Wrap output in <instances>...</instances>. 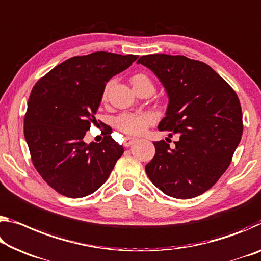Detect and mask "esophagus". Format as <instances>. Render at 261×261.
Instances as JSON below:
<instances>
[{"label":"esophagus","mask_w":261,"mask_h":261,"mask_svg":"<svg viewBox=\"0 0 261 261\" xmlns=\"http://www.w3.org/2000/svg\"><path fill=\"white\" fill-rule=\"evenodd\" d=\"M137 142V138H131V137H125L124 138V143H123V145L125 146V147H129V146H131L132 144L134 143H136Z\"/></svg>","instance_id":"34e87169"}]
</instances>
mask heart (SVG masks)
<instances>
[{
	"instance_id": "1",
	"label": "heart",
	"mask_w": 261,
	"mask_h": 261,
	"mask_svg": "<svg viewBox=\"0 0 261 261\" xmlns=\"http://www.w3.org/2000/svg\"><path fill=\"white\" fill-rule=\"evenodd\" d=\"M131 84L134 87H137L140 85H148L152 87L150 79H148L145 74H136V75L131 77ZM111 86H113V81H109L108 84L106 85L102 93V100H107ZM153 122H154V117H153V115L150 113H123L119 115L118 117H116L115 126L117 127L119 131L123 132V134L137 136L143 134V132L146 130V127L150 126Z\"/></svg>"
}]
</instances>
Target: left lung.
Masks as SVG:
<instances>
[{
    "label": "left lung",
    "mask_w": 261,
    "mask_h": 261,
    "mask_svg": "<svg viewBox=\"0 0 261 261\" xmlns=\"http://www.w3.org/2000/svg\"><path fill=\"white\" fill-rule=\"evenodd\" d=\"M137 63L158 76L168 95L158 129L171 132L169 137L179 135L173 148L164 140L153 143L155 154L145 166L146 174L168 196L201 195L224 174L241 142L237 94L210 66L185 56L148 55Z\"/></svg>",
    "instance_id": "left-lung-1"
}]
</instances>
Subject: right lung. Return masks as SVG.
Wrapping results in <instances>:
<instances>
[{"mask_svg":"<svg viewBox=\"0 0 261 261\" xmlns=\"http://www.w3.org/2000/svg\"><path fill=\"white\" fill-rule=\"evenodd\" d=\"M137 58L110 52L69 58L32 88L24 137L37 172L61 195L79 198L96 192L123 154L110 135L101 143L84 138L96 122L106 84Z\"/></svg>","mask_w":261,"mask_h":261,"instance_id":"right-lung-1","label":"right lung"}]
</instances>
